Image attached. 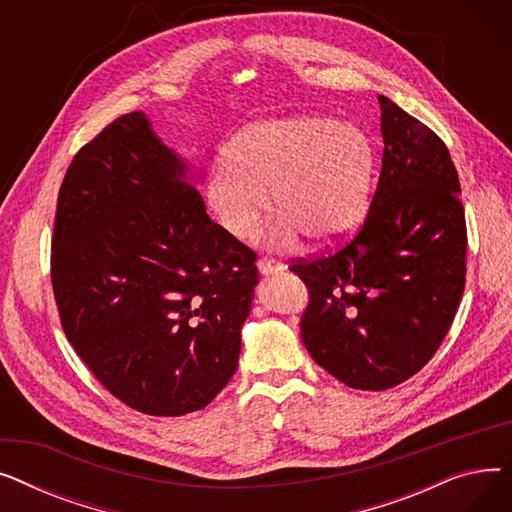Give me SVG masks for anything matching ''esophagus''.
I'll use <instances>...</instances> for the list:
<instances>
[{"instance_id": "1", "label": "esophagus", "mask_w": 512, "mask_h": 512, "mask_svg": "<svg viewBox=\"0 0 512 512\" xmlns=\"http://www.w3.org/2000/svg\"><path fill=\"white\" fill-rule=\"evenodd\" d=\"M257 267H259V272H261V274H276L282 265H280L276 259L261 257V259L257 261Z\"/></svg>"}]
</instances>
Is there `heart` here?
Returning a JSON list of instances; mask_svg holds the SVG:
<instances>
[{
	"label": "heart",
	"mask_w": 512,
	"mask_h": 512,
	"mask_svg": "<svg viewBox=\"0 0 512 512\" xmlns=\"http://www.w3.org/2000/svg\"><path fill=\"white\" fill-rule=\"evenodd\" d=\"M375 172L367 134L332 118H288L249 126L224 147V168L207 180V203L234 238H251L267 211V193L280 220L276 245L297 232L315 247H332L363 222Z\"/></svg>",
	"instance_id": "obj_1"
}]
</instances>
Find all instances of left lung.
<instances>
[{"label":"left lung","mask_w":512,"mask_h":512,"mask_svg":"<svg viewBox=\"0 0 512 512\" xmlns=\"http://www.w3.org/2000/svg\"><path fill=\"white\" fill-rule=\"evenodd\" d=\"M378 99L382 172L359 232L288 265L309 290L301 317L309 355L348 388L371 392L413 378L436 355L467 276L465 207L448 147Z\"/></svg>","instance_id":"8db88e82"}]
</instances>
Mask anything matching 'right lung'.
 <instances>
[{
  "label": "right lung",
  "mask_w": 512,
  "mask_h": 512,
  "mask_svg": "<svg viewBox=\"0 0 512 512\" xmlns=\"http://www.w3.org/2000/svg\"><path fill=\"white\" fill-rule=\"evenodd\" d=\"M257 255L209 220L143 112L78 149L60 186L51 286L105 390L153 417L205 409L236 371Z\"/></svg>",
  "instance_id": "right-lung-1"
}]
</instances>
